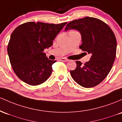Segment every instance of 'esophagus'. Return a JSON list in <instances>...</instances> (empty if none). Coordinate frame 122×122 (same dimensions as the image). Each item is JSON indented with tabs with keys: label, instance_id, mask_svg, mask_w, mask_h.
<instances>
[{
	"label": "esophagus",
	"instance_id": "obj_1",
	"mask_svg": "<svg viewBox=\"0 0 122 122\" xmlns=\"http://www.w3.org/2000/svg\"><path fill=\"white\" fill-rule=\"evenodd\" d=\"M61 61H66H66H68V60L67 59H66V58H65V57H61Z\"/></svg>",
	"mask_w": 122,
	"mask_h": 122
}]
</instances>
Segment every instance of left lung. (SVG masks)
<instances>
[{
    "instance_id": "1",
    "label": "left lung",
    "mask_w": 122,
    "mask_h": 122,
    "mask_svg": "<svg viewBox=\"0 0 122 122\" xmlns=\"http://www.w3.org/2000/svg\"><path fill=\"white\" fill-rule=\"evenodd\" d=\"M76 30L81 35L79 48L91 55L90 61L82 65L76 61L77 66L70 71L74 80L81 86L89 88L97 85L111 70L116 53L115 36L102 20L93 17H85L70 22L65 31Z\"/></svg>"
}]
</instances>
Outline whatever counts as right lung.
<instances>
[{"instance_id":"obj_1","label":"right lung","mask_w":122,"mask_h":122,"mask_svg":"<svg viewBox=\"0 0 122 122\" xmlns=\"http://www.w3.org/2000/svg\"><path fill=\"white\" fill-rule=\"evenodd\" d=\"M67 22L61 24L29 22L18 26L11 35L7 46L14 71L24 82L32 86L46 81L56 61L46 56L43 51L53 44V40Z\"/></svg>"}]
</instances>
